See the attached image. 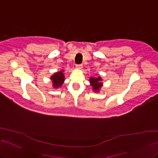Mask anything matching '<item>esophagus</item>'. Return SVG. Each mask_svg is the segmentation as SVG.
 Listing matches in <instances>:
<instances>
[{"mask_svg":"<svg viewBox=\"0 0 158 158\" xmlns=\"http://www.w3.org/2000/svg\"><path fill=\"white\" fill-rule=\"evenodd\" d=\"M76 69H81L82 68V64H79V65H76Z\"/></svg>","mask_w":158,"mask_h":158,"instance_id":"34e87169","label":"esophagus"}]
</instances>
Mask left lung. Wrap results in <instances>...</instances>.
Returning a JSON list of instances; mask_svg holds the SVG:
<instances>
[{"label":"left lung","mask_w":158,"mask_h":158,"mask_svg":"<svg viewBox=\"0 0 158 158\" xmlns=\"http://www.w3.org/2000/svg\"><path fill=\"white\" fill-rule=\"evenodd\" d=\"M102 78L100 76H95V77H90L89 78V82L90 85L92 86V89L93 92L98 93L100 91L101 88L103 86L102 83Z\"/></svg>","instance_id":"1"}]
</instances>
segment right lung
I'll use <instances>...</instances> for the list:
<instances>
[{
    "label": "right lung",
    "mask_w": 158,
    "mask_h": 158,
    "mask_svg": "<svg viewBox=\"0 0 158 158\" xmlns=\"http://www.w3.org/2000/svg\"><path fill=\"white\" fill-rule=\"evenodd\" d=\"M63 72L64 70H60L51 76L50 80L52 82V87L54 89H59L63 85L65 81V74Z\"/></svg>",
    "instance_id": "add662e5"
}]
</instances>
